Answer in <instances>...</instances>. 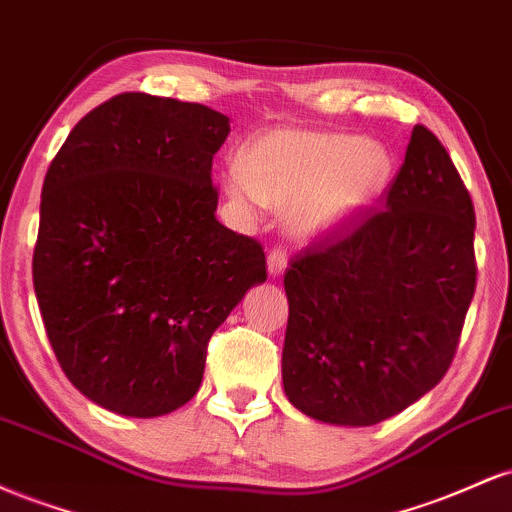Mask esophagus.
<instances>
[{"mask_svg":"<svg viewBox=\"0 0 512 512\" xmlns=\"http://www.w3.org/2000/svg\"><path fill=\"white\" fill-rule=\"evenodd\" d=\"M267 269H269V274H272V276L284 274V269H286V252L281 250V248L269 250V255H267Z\"/></svg>","mask_w":512,"mask_h":512,"instance_id":"1","label":"esophagus"}]
</instances>
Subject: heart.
I'll return each instance as SVG.
<instances>
[{"instance_id":"b5f03b06","label":"heart","mask_w":512,"mask_h":512,"mask_svg":"<svg viewBox=\"0 0 512 512\" xmlns=\"http://www.w3.org/2000/svg\"><path fill=\"white\" fill-rule=\"evenodd\" d=\"M392 175V156L380 142L327 132H272L252 142L243 166L226 173L228 195L248 214L262 204L291 207L296 236L342 231Z\"/></svg>"}]
</instances>
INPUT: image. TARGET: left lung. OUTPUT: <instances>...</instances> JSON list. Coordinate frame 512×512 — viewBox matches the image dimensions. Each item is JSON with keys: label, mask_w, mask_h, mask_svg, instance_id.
I'll list each match as a JSON object with an SVG mask.
<instances>
[{"label": "left lung", "mask_w": 512, "mask_h": 512, "mask_svg": "<svg viewBox=\"0 0 512 512\" xmlns=\"http://www.w3.org/2000/svg\"><path fill=\"white\" fill-rule=\"evenodd\" d=\"M474 204L424 125L383 207L291 257L281 375L317 421L373 426L448 373L477 289Z\"/></svg>", "instance_id": "8db88e82"}]
</instances>
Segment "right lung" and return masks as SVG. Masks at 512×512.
Here are the masks:
<instances>
[{
	"instance_id": "add662e5",
	"label": "right lung",
	"mask_w": 512,
	"mask_h": 512,
	"mask_svg": "<svg viewBox=\"0 0 512 512\" xmlns=\"http://www.w3.org/2000/svg\"><path fill=\"white\" fill-rule=\"evenodd\" d=\"M228 117L120 93L76 122L40 197L33 286L72 385L125 416H163L202 385L207 346L267 279L255 238L216 219L211 161Z\"/></svg>"
}]
</instances>
